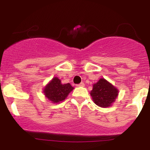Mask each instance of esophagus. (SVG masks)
Masks as SVG:
<instances>
[{
    "instance_id": "1",
    "label": "esophagus",
    "mask_w": 150,
    "mask_h": 150,
    "mask_svg": "<svg viewBox=\"0 0 150 150\" xmlns=\"http://www.w3.org/2000/svg\"><path fill=\"white\" fill-rule=\"evenodd\" d=\"M77 87H84L85 86V83H83V82H81V83L78 84V85H76Z\"/></svg>"
}]
</instances>
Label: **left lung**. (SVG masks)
Listing matches in <instances>:
<instances>
[{"mask_svg": "<svg viewBox=\"0 0 150 150\" xmlns=\"http://www.w3.org/2000/svg\"><path fill=\"white\" fill-rule=\"evenodd\" d=\"M118 90L104 79L101 78L93 85L91 91L93 101L100 107H108L118 96Z\"/></svg>", "mask_w": 150, "mask_h": 150, "instance_id": "1", "label": "left lung"}]
</instances>
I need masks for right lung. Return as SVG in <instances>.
Returning <instances> with one entry per match:
<instances>
[{
  "instance_id": "right-lung-1",
  "label": "right lung",
  "mask_w": 150,
  "mask_h": 150,
  "mask_svg": "<svg viewBox=\"0 0 150 150\" xmlns=\"http://www.w3.org/2000/svg\"><path fill=\"white\" fill-rule=\"evenodd\" d=\"M73 89V87L70 83L62 85L61 81L58 77H53L46 86L44 93L52 103H59L64 100Z\"/></svg>"
}]
</instances>
